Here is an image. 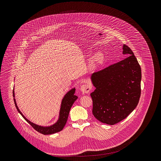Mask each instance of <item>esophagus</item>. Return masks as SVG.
Returning <instances> with one entry per match:
<instances>
[{"instance_id": "1", "label": "esophagus", "mask_w": 161, "mask_h": 161, "mask_svg": "<svg viewBox=\"0 0 161 161\" xmlns=\"http://www.w3.org/2000/svg\"><path fill=\"white\" fill-rule=\"evenodd\" d=\"M91 89V86L87 84H84V85L81 86L80 88V91L84 93H88L89 92H90Z\"/></svg>"}]
</instances>
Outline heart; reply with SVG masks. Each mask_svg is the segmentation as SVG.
<instances>
[{
	"instance_id": "heart-1",
	"label": "heart",
	"mask_w": 161,
	"mask_h": 161,
	"mask_svg": "<svg viewBox=\"0 0 161 161\" xmlns=\"http://www.w3.org/2000/svg\"><path fill=\"white\" fill-rule=\"evenodd\" d=\"M105 56L102 52H98L92 56L89 61V68L91 70H95L100 68L104 63Z\"/></svg>"
}]
</instances>
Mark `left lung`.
Masks as SVG:
<instances>
[{"label":"left lung","instance_id":"8db88e82","mask_svg":"<svg viewBox=\"0 0 161 161\" xmlns=\"http://www.w3.org/2000/svg\"><path fill=\"white\" fill-rule=\"evenodd\" d=\"M123 60L93 73L95 87L91 93L92 114L100 121L113 125L126 118L137 107L141 95V69L133 52L123 46Z\"/></svg>","mask_w":161,"mask_h":161}]
</instances>
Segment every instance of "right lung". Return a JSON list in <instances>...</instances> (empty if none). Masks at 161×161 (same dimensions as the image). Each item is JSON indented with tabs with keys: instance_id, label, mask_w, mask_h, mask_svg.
Wrapping results in <instances>:
<instances>
[{
	"instance_id": "1",
	"label": "right lung",
	"mask_w": 161,
	"mask_h": 161,
	"mask_svg": "<svg viewBox=\"0 0 161 161\" xmlns=\"http://www.w3.org/2000/svg\"><path fill=\"white\" fill-rule=\"evenodd\" d=\"M75 91V89L74 87V88L70 89L65 94V95L64 96V97L61 101V107H60V110H59V118H58L57 121L55 123H54L50 126H46L36 125V124L33 123V122L30 121L29 119H28L22 114V113L20 112V110H19V108L17 106V102H16V100L15 98L14 90L13 91V96H14L15 105L16 108H17V111L19 112V113L23 116V118L36 131H37L38 132L42 133L43 135H51V134H54V133L59 132L61 130H63V129L64 128V127L67 122L68 118L70 108H71L72 105H73V103H74V102L78 98L77 96L74 95Z\"/></svg>"
}]
</instances>
